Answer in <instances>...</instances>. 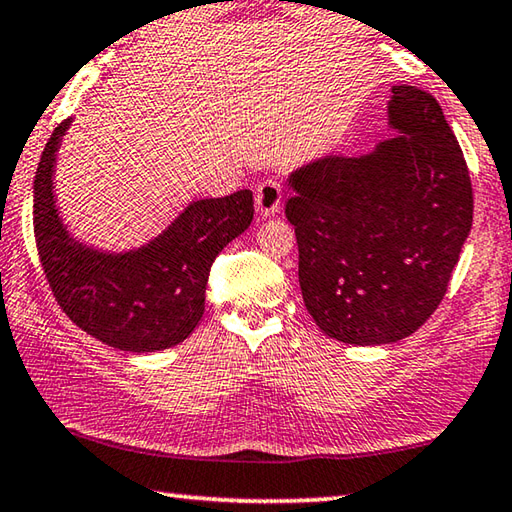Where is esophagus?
I'll use <instances>...</instances> for the list:
<instances>
[{
	"instance_id": "34e87169",
	"label": "esophagus",
	"mask_w": 512,
	"mask_h": 512,
	"mask_svg": "<svg viewBox=\"0 0 512 512\" xmlns=\"http://www.w3.org/2000/svg\"><path fill=\"white\" fill-rule=\"evenodd\" d=\"M280 203H282L280 183L268 179V181L257 185V190H255V206H257L259 215H262V217L275 215V212L280 210Z\"/></svg>"
}]
</instances>
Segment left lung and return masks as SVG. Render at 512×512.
<instances>
[{
  "label": "left lung",
  "instance_id": "obj_1",
  "mask_svg": "<svg viewBox=\"0 0 512 512\" xmlns=\"http://www.w3.org/2000/svg\"><path fill=\"white\" fill-rule=\"evenodd\" d=\"M387 118L396 134L369 154L322 156L286 181L306 311L360 347L430 318L472 228L468 165L436 98L396 85Z\"/></svg>",
  "mask_w": 512,
  "mask_h": 512
}]
</instances>
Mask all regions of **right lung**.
Instances as JSON below:
<instances>
[{"label":"right lung","mask_w":512,"mask_h":512,"mask_svg":"<svg viewBox=\"0 0 512 512\" xmlns=\"http://www.w3.org/2000/svg\"><path fill=\"white\" fill-rule=\"evenodd\" d=\"M73 118L53 129L33 181L35 244L55 300L105 345L152 353L190 336L206 309L210 266L253 221V192L192 201L159 237L111 253L82 244L55 206V159Z\"/></svg>","instance_id":"right-lung-1"}]
</instances>
